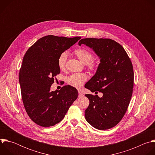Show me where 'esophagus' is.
Segmentation results:
<instances>
[{"label":"esophagus","mask_w":155,"mask_h":155,"mask_svg":"<svg viewBox=\"0 0 155 155\" xmlns=\"http://www.w3.org/2000/svg\"><path fill=\"white\" fill-rule=\"evenodd\" d=\"M83 96V95L82 92H81L80 90H78V97H81Z\"/></svg>","instance_id":"1"}]
</instances>
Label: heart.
<instances>
[{"label": "heart", "mask_w": 155, "mask_h": 155, "mask_svg": "<svg viewBox=\"0 0 155 155\" xmlns=\"http://www.w3.org/2000/svg\"><path fill=\"white\" fill-rule=\"evenodd\" d=\"M74 54L78 59L83 64H86L87 69L90 71L95 70L96 64L95 61L93 59V54L86 48H79L74 51ZM68 58V53L63 52L59 56L57 60L58 67L60 71H64L65 68V63ZM87 76L83 73L74 74L67 78V83L74 87H80L86 81Z\"/></svg>", "instance_id": "b5f03b06"}]
</instances>
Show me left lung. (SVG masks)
<instances>
[{"mask_svg": "<svg viewBox=\"0 0 155 155\" xmlns=\"http://www.w3.org/2000/svg\"><path fill=\"white\" fill-rule=\"evenodd\" d=\"M81 44L92 48L101 62L85 87L103 94L102 97L85 94L90 101L84 111L86 120L97 129H110L121 120L132 97L134 77L132 62L123 47L112 39L83 38L78 42L80 46Z\"/></svg>", "mask_w": 155, "mask_h": 155, "instance_id": "left-lung-1", "label": "left lung"}]
</instances>
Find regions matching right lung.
<instances>
[{"mask_svg": "<svg viewBox=\"0 0 155 155\" xmlns=\"http://www.w3.org/2000/svg\"><path fill=\"white\" fill-rule=\"evenodd\" d=\"M80 38L45 36L32 45L23 58L19 73L22 99L30 118L40 126L59 123L78 97L77 89L70 85L55 91H51L50 87L60 73L59 56Z\"/></svg>", "mask_w": 155, "mask_h": 155, "instance_id": "obj_1", "label": "right lung"}]
</instances>
